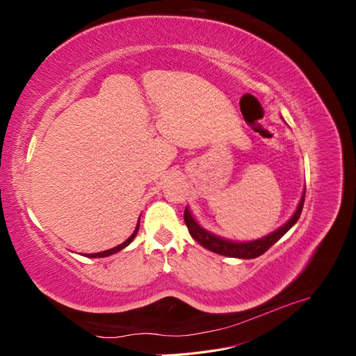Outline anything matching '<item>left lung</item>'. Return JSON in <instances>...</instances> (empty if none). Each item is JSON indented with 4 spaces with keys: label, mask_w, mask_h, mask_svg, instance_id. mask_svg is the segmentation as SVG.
Returning a JSON list of instances; mask_svg holds the SVG:
<instances>
[{
    "label": "left lung",
    "mask_w": 356,
    "mask_h": 356,
    "mask_svg": "<svg viewBox=\"0 0 356 356\" xmlns=\"http://www.w3.org/2000/svg\"><path fill=\"white\" fill-rule=\"evenodd\" d=\"M305 193L306 191H303V196H301V199H300L297 211L294 212L293 217H291L282 225V227H279L277 230L264 236V238H261V239L251 241V242H233L229 239H222V238H220V236L204 230L197 224V221L195 220V217H193L188 208H186V211H184V221H186V225L188 229V233L191 234V238L196 242H199L203 248H207V250H209L215 254L225 255V257L257 258L261 254H264L268 248L281 239L282 236L298 221L301 211H303V204H305Z\"/></svg>",
    "instance_id": "left-lung-1"
}]
</instances>
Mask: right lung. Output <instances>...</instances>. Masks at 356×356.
<instances>
[{
    "instance_id": "1",
    "label": "right lung",
    "mask_w": 356,
    "mask_h": 356,
    "mask_svg": "<svg viewBox=\"0 0 356 356\" xmlns=\"http://www.w3.org/2000/svg\"><path fill=\"white\" fill-rule=\"evenodd\" d=\"M138 230H139V222L136 224V229H135V232L131 234V238H127V239H126L123 243H120V245H117V246L111 248V250L102 251V252H95V254H84V257H89V258H102V257H108V255H113V254H115V252H118V251H122L123 248H126L129 243H131V242L135 239V236H136Z\"/></svg>"
}]
</instances>
